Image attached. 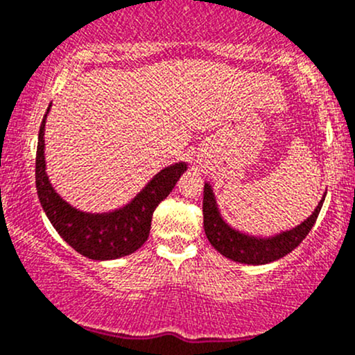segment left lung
Instances as JSON below:
<instances>
[{"mask_svg": "<svg viewBox=\"0 0 355 355\" xmlns=\"http://www.w3.org/2000/svg\"><path fill=\"white\" fill-rule=\"evenodd\" d=\"M325 194L327 193H324L317 208L313 209V213L304 223H300L295 228L288 231H282V233L273 234V236L263 238L241 233V231L231 228L220 214L213 188H211L208 182H205V194H202L205 233L211 245L223 257L230 258V260L246 265L272 263V261L280 260L292 250H295L305 240V236L312 230L313 223L317 220L318 213H320Z\"/></svg>", "mask_w": 355, "mask_h": 355, "instance_id": "1", "label": "left lung"}]
</instances>
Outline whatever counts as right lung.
<instances>
[{"label":"right lung","mask_w":355,"mask_h":355,"mask_svg":"<svg viewBox=\"0 0 355 355\" xmlns=\"http://www.w3.org/2000/svg\"><path fill=\"white\" fill-rule=\"evenodd\" d=\"M46 109L38 132L37 147V193L43 211L49 216L53 228L58 231L75 252L90 260H115L127 257L144 245L149 238L150 221L154 209L162 199L169 196L181 174L188 169L186 162H176L164 167L150 179L146 188L135 196L124 208L110 213H85L70 206L65 199L58 196L57 191L50 184L45 164V122L50 112Z\"/></svg>","instance_id":"obj_1"}]
</instances>
